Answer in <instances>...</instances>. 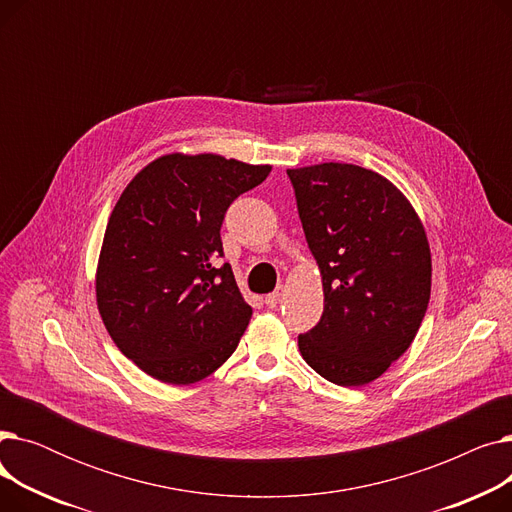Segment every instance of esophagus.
<instances>
[{
    "label": "esophagus",
    "instance_id": "34e87169",
    "mask_svg": "<svg viewBox=\"0 0 512 512\" xmlns=\"http://www.w3.org/2000/svg\"><path fill=\"white\" fill-rule=\"evenodd\" d=\"M282 297H284V288H278V290H274L272 294H267V297H265V305L270 307V309H276V307L280 305Z\"/></svg>",
    "mask_w": 512,
    "mask_h": 512
}]
</instances>
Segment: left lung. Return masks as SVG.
<instances>
[{"label": "left lung", "mask_w": 512, "mask_h": 512, "mask_svg": "<svg viewBox=\"0 0 512 512\" xmlns=\"http://www.w3.org/2000/svg\"><path fill=\"white\" fill-rule=\"evenodd\" d=\"M324 286L299 351L321 378L363 386L413 344L432 292V253L411 201L382 174L328 161L286 170Z\"/></svg>", "instance_id": "1"}]
</instances>
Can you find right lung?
<instances>
[{"label": "right lung", "mask_w": 512, "mask_h": 512, "mask_svg": "<svg viewBox=\"0 0 512 512\" xmlns=\"http://www.w3.org/2000/svg\"><path fill=\"white\" fill-rule=\"evenodd\" d=\"M270 172L218 153H168L122 191L99 253L97 309L151 378L195 384L236 351L253 307L220 265V228L230 203Z\"/></svg>", "instance_id": "obj_1"}]
</instances>
